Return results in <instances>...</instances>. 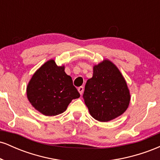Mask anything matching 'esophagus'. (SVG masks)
Returning <instances> with one entry per match:
<instances>
[{
  "label": "esophagus",
  "mask_w": 160,
  "mask_h": 160,
  "mask_svg": "<svg viewBox=\"0 0 160 160\" xmlns=\"http://www.w3.org/2000/svg\"><path fill=\"white\" fill-rule=\"evenodd\" d=\"M83 90H84V89H83V87H82V86H80V87L78 88V91H79V92H80V95L82 94V92H83Z\"/></svg>",
  "instance_id": "34e87169"
}]
</instances>
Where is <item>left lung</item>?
Segmentation results:
<instances>
[{"label": "left lung", "instance_id": "1", "mask_svg": "<svg viewBox=\"0 0 160 160\" xmlns=\"http://www.w3.org/2000/svg\"><path fill=\"white\" fill-rule=\"evenodd\" d=\"M82 98L92 117L100 122L122 114L130 102L126 80L108 60L94 66L92 78L86 82Z\"/></svg>", "mask_w": 160, "mask_h": 160}]
</instances>
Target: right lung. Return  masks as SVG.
<instances>
[{"mask_svg":"<svg viewBox=\"0 0 160 160\" xmlns=\"http://www.w3.org/2000/svg\"><path fill=\"white\" fill-rule=\"evenodd\" d=\"M27 96L32 106L46 116L63 113L73 99L80 96L64 66L49 60L33 75L27 87Z\"/></svg>","mask_w":160,"mask_h":160,"instance_id":"obj_1","label":"right lung"}]
</instances>
